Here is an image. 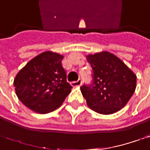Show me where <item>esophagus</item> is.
I'll list each match as a JSON object with an SVG mask.
<instances>
[{
  "label": "esophagus",
  "mask_w": 150,
  "mask_h": 150,
  "mask_svg": "<svg viewBox=\"0 0 150 150\" xmlns=\"http://www.w3.org/2000/svg\"><path fill=\"white\" fill-rule=\"evenodd\" d=\"M82 84V80L81 79H79L77 81H74V82H71V86H80Z\"/></svg>",
  "instance_id": "34e87169"
}]
</instances>
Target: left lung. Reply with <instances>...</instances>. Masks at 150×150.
<instances>
[{
	"label": "left lung",
	"instance_id": "left-lung-1",
	"mask_svg": "<svg viewBox=\"0 0 150 150\" xmlns=\"http://www.w3.org/2000/svg\"><path fill=\"white\" fill-rule=\"evenodd\" d=\"M93 69V85L80 87L87 106L100 114L110 115L124 108L136 88V75L115 54L103 51L87 54Z\"/></svg>",
	"mask_w": 150,
	"mask_h": 150
}]
</instances>
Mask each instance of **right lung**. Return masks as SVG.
Segmentation results:
<instances>
[{
    "mask_svg": "<svg viewBox=\"0 0 150 150\" xmlns=\"http://www.w3.org/2000/svg\"><path fill=\"white\" fill-rule=\"evenodd\" d=\"M64 55L45 51L29 61L14 79L16 95L34 112L46 114L58 109L72 86L62 65Z\"/></svg>",
    "mask_w": 150,
    "mask_h": 150,
    "instance_id": "obj_1",
    "label": "right lung"
}]
</instances>
